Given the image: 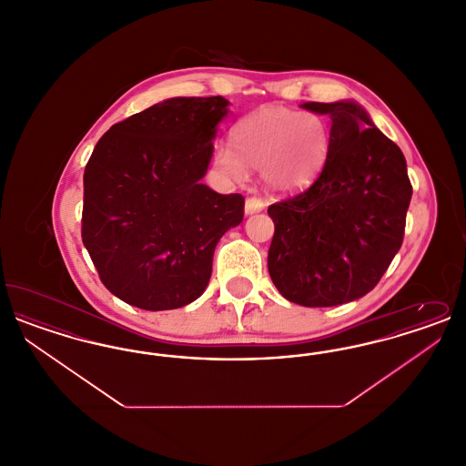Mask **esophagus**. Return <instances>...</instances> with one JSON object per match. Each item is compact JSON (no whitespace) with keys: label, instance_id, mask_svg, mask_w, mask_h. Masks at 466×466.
I'll list each match as a JSON object with an SVG mask.
<instances>
[{"label":"esophagus","instance_id":"esophagus-1","mask_svg":"<svg viewBox=\"0 0 466 466\" xmlns=\"http://www.w3.org/2000/svg\"><path fill=\"white\" fill-rule=\"evenodd\" d=\"M262 209H264V200L258 199V198L246 199V204H244V213L246 215H255V213H260Z\"/></svg>","mask_w":466,"mask_h":466}]
</instances>
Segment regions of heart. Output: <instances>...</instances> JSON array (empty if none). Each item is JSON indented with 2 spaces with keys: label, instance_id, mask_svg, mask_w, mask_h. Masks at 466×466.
Instances as JSON below:
<instances>
[{
  "label": "heart",
  "instance_id": "heart-1",
  "mask_svg": "<svg viewBox=\"0 0 466 466\" xmlns=\"http://www.w3.org/2000/svg\"><path fill=\"white\" fill-rule=\"evenodd\" d=\"M330 145V126L321 115L270 105L236 126L234 148L220 145L215 166L232 179H243L246 167L260 171L270 192L291 196L321 173Z\"/></svg>",
  "mask_w": 466,
  "mask_h": 466
}]
</instances>
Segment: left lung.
<instances>
[{
  "mask_svg": "<svg viewBox=\"0 0 466 466\" xmlns=\"http://www.w3.org/2000/svg\"><path fill=\"white\" fill-rule=\"evenodd\" d=\"M300 106L330 116V154L306 192L268 206L267 267L289 302L332 308L367 295L399 253L412 185L401 150L356 101Z\"/></svg>",
  "mask_w": 466,
  "mask_h": 466,
  "instance_id": "1",
  "label": "left lung"
}]
</instances>
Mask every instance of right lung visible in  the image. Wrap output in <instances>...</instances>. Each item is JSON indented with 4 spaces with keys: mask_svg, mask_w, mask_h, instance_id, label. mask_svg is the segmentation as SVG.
Returning a JSON list of instances; mask_svg holds the SVG:
<instances>
[{
    "mask_svg": "<svg viewBox=\"0 0 466 466\" xmlns=\"http://www.w3.org/2000/svg\"><path fill=\"white\" fill-rule=\"evenodd\" d=\"M228 101L171 97L111 126L86 166L82 239L103 285L145 310L183 308L208 287L241 194L204 185Z\"/></svg>",
    "mask_w": 466,
    "mask_h": 466,
    "instance_id": "add662e5",
    "label": "right lung"
}]
</instances>
